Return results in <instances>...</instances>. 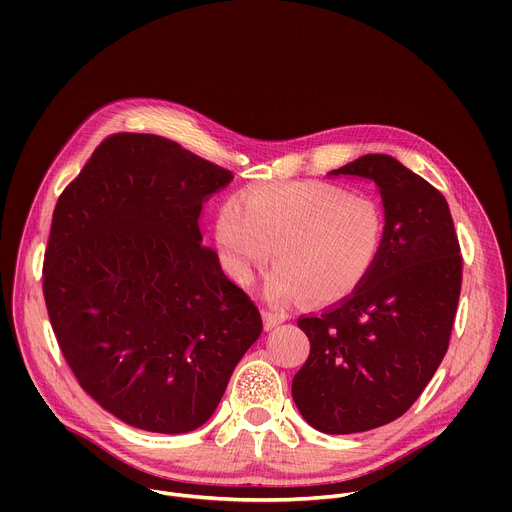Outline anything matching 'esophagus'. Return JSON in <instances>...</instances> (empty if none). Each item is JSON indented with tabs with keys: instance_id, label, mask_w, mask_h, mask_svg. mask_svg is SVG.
<instances>
[{
	"instance_id": "34e87169",
	"label": "esophagus",
	"mask_w": 512,
	"mask_h": 512,
	"mask_svg": "<svg viewBox=\"0 0 512 512\" xmlns=\"http://www.w3.org/2000/svg\"><path fill=\"white\" fill-rule=\"evenodd\" d=\"M263 318H265V330H273L275 326H279V324H283V322L287 320V314L265 310V312H263Z\"/></svg>"
}]
</instances>
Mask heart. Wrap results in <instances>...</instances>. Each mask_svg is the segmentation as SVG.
<instances>
[{
  "label": "heart",
  "instance_id": "b5f03b06",
  "mask_svg": "<svg viewBox=\"0 0 512 512\" xmlns=\"http://www.w3.org/2000/svg\"><path fill=\"white\" fill-rule=\"evenodd\" d=\"M385 231L375 198L326 182L249 188L225 204L216 221L218 249L235 279L251 281L275 257L265 287L275 306L300 296L314 304L352 296L377 267Z\"/></svg>",
  "mask_w": 512,
  "mask_h": 512
}]
</instances>
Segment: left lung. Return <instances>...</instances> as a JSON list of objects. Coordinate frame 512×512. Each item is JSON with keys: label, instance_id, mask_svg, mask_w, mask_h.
Listing matches in <instances>:
<instances>
[{"label": "left lung", "instance_id": "obj_1", "mask_svg": "<svg viewBox=\"0 0 512 512\" xmlns=\"http://www.w3.org/2000/svg\"><path fill=\"white\" fill-rule=\"evenodd\" d=\"M330 174L379 186L385 247L350 298L298 320L310 356L291 395L318 431L356 433L401 417L440 367L460 300L462 255L444 194L391 156H362Z\"/></svg>", "mask_w": 512, "mask_h": 512}]
</instances>
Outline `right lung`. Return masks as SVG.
I'll return each mask as SVG.
<instances>
[{
  "mask_svg": "<svg viewBox=\"0 0 512 512\" xmlns=\"http://www.w3.org/2000/svg\"><path fill=\"white\" fill-rule=\"evenodd\" d=\"M231 180L166 137L113 133L58 196L42 267L48 318L79 385L133 427H200L263 330L202 245V204Z\"/></svg>",
  "mask_w": 512,
  "mask_h": 512,
  "instance_id": "add662e5",
  "label": "right lung"
}]
</instances>
